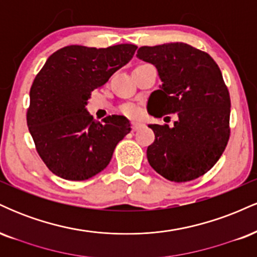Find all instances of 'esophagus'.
I'll return each instance as SVG.
<instances>
[{"label": "esophagus", "mask_w": 257, "mask_h": 257, "mask_svg": "<svg viewBox=\"0 0 257 257\" xmlns=\"http://www.w3.org/2000/svg\"><path fill=\"white\" fill-rule=\"evenodd\" d=\"M141 123L140 122H132V129L133 131H138L139 128H141Z\"/></svg>", "instance_id": "obj_1"}]
</instances>
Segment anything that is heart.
<instances>
[{
	"instance_id": "b5f03b06",
	"label": "heart",
	"mask_w": 257,
	"mask_h": 257,
	"mask_svg": "<svg viewBox=\"0 0 257 257\" xmlns=\"http://www.w3.org/2000/svg\"><path fill=\"white\" fill-rule=\"evenodd\" d=\"M122 113L126 114L129 117H135L139 113L138 108L133 105H125L122 107Z\"/></svg>"
}]
</instances>
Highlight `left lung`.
<instances>
[{"instance_id":"1","label":"left lung","mask_w":257,"mask_h":257,"mask_svg":"<svg viewBox=\"0 0 257 257\" xmlns=\"http://www.w3.org/2000/svg\"><path fill=\"white\" fill-rule=\"evenodd\" d=\"M137 57L155 65L163 82L150 95L149 113L178 116L173 128L149 125L155 133L150 166L174 182L198 179L216 164L231 135V99L220 67L208 53L182 42L140 47Z\"/></svg>"}]
</instances>
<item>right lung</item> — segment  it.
<instances>
[{
    "mask_svg": "<svg viewBox=\"0 0 257 257\" xmlns=\"http://www.w3.org/2000/svg\"><path fill=\"white\" fill-rule=\"evenodd\" d=\"M137 48L67 46L53 53L36 75L26 122L38 156L59 178H93L108 166L117 144L131 132L124 116L112 114L99 123L84 106L91 91L102 88Z\"/></svg>",
    "mask_w": 257,
    "mask_h": 257,
    "instance_id": "add662e5",
    "label": "right lung"
}]
</instances>
